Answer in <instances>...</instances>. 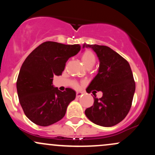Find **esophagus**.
<instances>
[{"mask_svg": "<svg viewBox=\"0 0 155 155\" xmlns=\"http://www.w3.org/2000/svg\"><path fill=\"white\" fill-rule=\"evenodd\" d=\"M81 95H82V92H76V97H79L80 96H81Z\"/></svg>", "mask_w": 155, "mask_h": 155, "instance_id": "obj_1", "label": "esophagus"}]
</instances>
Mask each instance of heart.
I'll use <instances>...</instances> for the list:
<instances>
[{"mask_svg":"<svg viewBox=\"0 0 155 155\" xmlns=\"http://www.w3.org/2000/svg\"><path fill=\"white\" fill-rule=\"evenodd\" d=\"M81 60L86 67L90 66V65L93 66L95 63L96 58L93 52H92L91 51H86L81 56Z\"/></svg>","mask_w":155,"mask_h":155,"instance_id":"obj_1","label":"heart"}]
</instances>
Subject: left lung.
Returning a JSON list of instances; mask_svg holds the SVG:
<instances>
[{
    "mask_svg": "<svg viewBox=\"0 0 155 155\" xmlns=\"http://www.w3.org/2000/svg\"><path fill=\"white\" fill-rule=\"evenodd\" d=\"M83 47L91 48L100 62L97 75L86 91L103 92L101 98L93 97L94 104L85 110V115L97 125L111 127L125 118L132 105L136 84L130 66L127 60L106 46L84 44Z\"/></svg>",
    "mask_w": 155,
    "mask_h": 155,
    "instance_id": "obj_1",
    "label": "left lung"
}]
</instances>
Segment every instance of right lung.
Here are the masks:
<instances>
[{
  "instance_id": "right-lung-1",
  "label": "right lung",
  "mask_w": 155,
  "mask_h": 155,
  "mask_svg": "<svg viewBox=\"0 0 155 155\" xmlns=\"http://www.w3.org/2000/svg\"><path fill=\"white\" fill-rule=\"evenodd\" d=\"M80 49L79 44L47 41L35 48L22 63L17 81V94L25 114L33 123L45 127L65 116L76 92L71 88L60 91L53 85V77L62 75L67 60Z\"/></svg>"
}]
</instances>
